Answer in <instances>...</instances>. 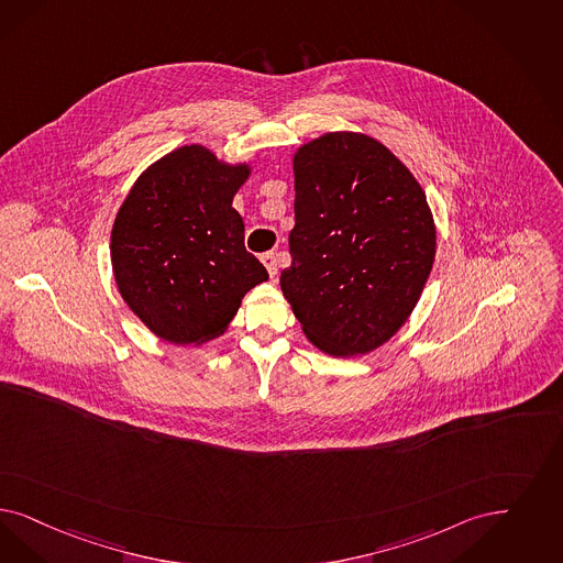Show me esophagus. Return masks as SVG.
Instances as JSON below:
<instances>
[{
	"instance_id": "obj_1",
	"label": "esophagus",
	"mask_w": 563,
	"mask_h": 563,
	"mask_svg": "<svg viewBox=\"0 0 563 563\" xmlns=\"http://www.w3.org/2000/svg\"><path fill=\"white\" fill-rule=\"evenodd\" d=\"M262 264L266 266V271L271 274V278H274V276L278 274V260H276V253H264V255H262Z\"/></svg>"
}]
</instances>
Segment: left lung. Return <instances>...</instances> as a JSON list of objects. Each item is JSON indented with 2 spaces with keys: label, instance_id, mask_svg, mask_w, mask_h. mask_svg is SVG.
I'll return each mask as SVG.
<instances>
[{
  "label": "left lung",
  "instance_id": "8db88e82",
  "mask_svg": "<svg viewBox=\"0 0 563 563\" xmlns=\"http://www.w3.org/2000/svg\"><path fill=\"white\" fill-rule=\"evenodd\" d=\"M291 266L280 289L311 343L366 355L406 324L437 252L420 183L364 133H327L292 155Z\"/></svg>",
  "mask_w": 563,
  "mask_h": 563
}]
</instances>
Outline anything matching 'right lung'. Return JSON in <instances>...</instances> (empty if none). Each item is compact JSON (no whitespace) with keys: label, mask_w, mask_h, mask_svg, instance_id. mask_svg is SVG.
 <instances>
[{"label":"right lung","mask_w":563,"mask_h":563,"mask_svg":"<svg viewBox=\"0 0 563 563\" xmlns=\"http://www.w3.org/2000/svg\"><path fill=\"white\" fill-rule=\"evenodd\" d=\"M250 164H227L203 145L159 157L136 178L112 227L118 291L155 336L201 345L229 329L245 292L268 272L245 250L233 208Z\"/></svg>","instance_id":"obj_1"}]
</instances>
